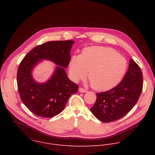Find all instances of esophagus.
<instances>
[{"mask_svg": "<svg viewBox=\"0 0 155 155\" xmlns=\"http://www.w3.org/2000/svg\"><path fill=\"white\" fill-rule=\"evenodd\" d=\"M79 91L81 92V93H86L87 92V90L84 89V88H83V87H80L79 88Z\"/></svg>", "mask_w": 155, "mask_h": 155, "instance_id": "34e87169", "label": "esophagus"}]
</instances>
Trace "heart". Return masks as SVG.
Segmentation results:
<instances>
[{
    "mask_svg": "<svg viewBox=\"0 0 155 155\" xmlns=\"http://www.w3.org/2000/svg\"><path fill=\"white\" fill-rule=\"evenodd\" d=\"M69 70L72 80L87 77L96 90L106 91L116 86L124 77L127 62L115 50L99 47L84 48L80 55H74Z\"/></svg>",
    "mask_w": 155,
    "mask_h": 155,
    "instance_id": "b5f03b06",
    "label": "heart"
}]
</instances>
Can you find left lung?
<instances>
[{"label": "left lung", "instance_id": "obj_1", "mask_svg": "<svg viewBox=\"0 0 155 155\" xmlns=\"http://www.w3.org/2000/svg\"><path fill=\"white\" fill-rule=\"evenodd\" d=\"M143 88V75L138 64L132 59L123 80L109 91L97 93L96 101L91 108L100 121L109 123L120 120L137 102Z\"/></svg>", "mask_w": 155, "mask_h": 155}]
</instances>
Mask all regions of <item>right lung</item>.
I'll list each match as a JSON object with an SVG mask.
<instances>
[{
  "label": "right lung",
  "mask_w": 155,
  "mask_h": 155,
  "mask_svg": "<svg viewBox=\"0 0 155 155\" xmlns=\"http://www.w3.org/2000/svg\"><path fill=\"white\" fill-rule=\"evenodd\" d=\"M74 42H45L32 49L20 62L17 72L18 92L22 102L35 115L51 118L58 115L69 97L78 91V86L69 80L64 69L69 64ZM41 59H48L58 65L52 77L43 84L36 83L31 75L33 68Z\"/></svg>",
  "instance_id": "obj_1"
}]
</instances>
